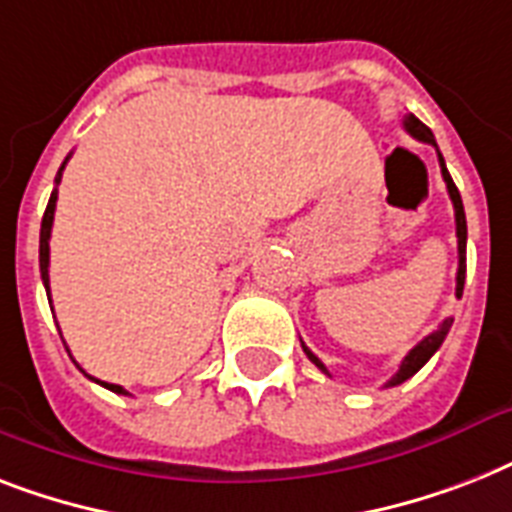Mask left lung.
Segmentation results:
<instances>
[{
    "label": "left lung",
    "instance_id": "obj_1",
    "mask_svg": "<svg viewBox=\"0 0 512 512\" xmlns=\"http://www.w3.org/2000/svg\"><path fill=\"white\" fill-rule=\"evenodd\" d=\"M405 131L410 136H415L418 141H426V144H434L436 147V141H434V134H431V128L429 126H423L421 120L415 118V115H405ZM439 168H442V178H444V184H447V191H450V199H452V207H455V234H458V286H455V294L458 297H463V284H465V239H468V226H465V210H463V199H460V191L458 186H455V181H452L450 176V170H447V165H444V157L442 152H439ZM452 326V318H447V321L442 323V326L436 328L434 334H429L426 339H423L421 344H415L413 350L407 352V357L402 360L400 365V371L394 373L389 381H386V386H397L402 384V381H407L410 376H415V373L421 371L423 365L429 363L431 355H434L439 347H442L444 342V336H447V331H450ZM302 350H305V355L310 357V363H315L318 368H321L326 376H331V373L326 371V365L318 360V357L313 355V352L307 350L305 342H302Z\"/></svg>",
    "mask_w": 512,
    "mask_h": 512
}]
</instances>
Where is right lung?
I'll list each match as a JSON object with an SVG mask.
<instances>
[{
    "label": "right lung",
    "instance_id": "right-lung-1",
    "mask_svg": "<svg viewBox=\"0 0 512 512\" xmlns=\"http://www.w3.org/2000/svg\"><path fill=\"white\" fill-rule=\"evenodd\" d=\"M65 162H68V157H65ZM65 162H62V168L57 170V178H54V184H60L62 170H65ZM54 207H57V189L52 191L47 210H44V218H41V236H39V268H41V281H44V289H47V297H49V236H52ZM68 355H70V350H68ZM86 376H89V373H86ZM94 381L105 386V389H110V392H115V394H128L126 389H123V386H118V384H107V381H99V378H94Z\"/></svg>",
    "mask_w": 512,
    "mask_h": 512
}]
</instances>
